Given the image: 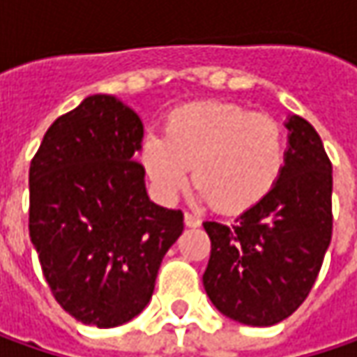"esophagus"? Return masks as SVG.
Wrapping results in <instances>:
<instances>
[{"label": "esophagus", "instance_id": "esophagus-1", "mask_svg": "<svg viewBox=\"0 0 357 357\" xmlns=\"http://www.w3.org/2000/svg\"><path fill=\"white\" fill-rule=\"evenodd\" d=\"M183 220H185V225H188V227H199V225H202V220H199L197 215H194V213H190V211H185Z\"/></svg>", "mask_w": 357, "mask_h": 357}]
</instances>
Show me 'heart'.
I'll return each mask as SVG.
<instances>
[{
    "instance_id": "b5f03b06",
    "label": "heart",
    "mask_w": 357,
    "mask_h": 357,
    "mask_svg": "<svg viewBox=\"0 0 357 357\" xmlns=\"http://www.w3.org/2000/svg\"><path fill=\"white\" fill-rule=\"evenodd\" d=\"M142 165L163 199H176L190 181L209 206L240 213L275 188L286 165V133L280 121L229 101H195L174 109L163 137L148 133Z\"/></svg>"
}]
</instances>
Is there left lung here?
Listing matches in <instances>:
<instances>
[{
  "label": "left lung",
  "instance_id": "left-lung-1",
  "mask_svg": "<svg viewBox=\"0 0 357 357\" xmlns=\"http://www.w3.org/2000/svg\"><path fill=\"white\" fill-rule=\"evenodd\" d=\"M275 188L236 224L204 222L211 252L204 287L211 303L245 326L291 316L316 284L332 241V162L310 121L291 116Z\"/></svg>",
  "mask_w": 357,
  "mask_h": 357
}]
</instances>
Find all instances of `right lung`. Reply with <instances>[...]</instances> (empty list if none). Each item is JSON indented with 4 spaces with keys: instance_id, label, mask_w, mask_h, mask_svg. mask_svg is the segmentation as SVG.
Listing matches in <instances>:
<instances>
[{
    "instance_id": "add662e5",
    "label": "right lung",
    "mask_w": 357,
    "mask_h": 357,
    "mask_svg": "<svg viewBox=\"0 0 357 357\" xmlns=\"http://www.w3.org/2000/svg\"><path fill=\"white\" fill-rule=\"evenodd\" d=\"M142 119L109 96L59 116L29 165V238L57 303L77 321L116 328L151 300L181 209L149 202Z\"/></svg>"
}]
</instances>
